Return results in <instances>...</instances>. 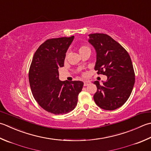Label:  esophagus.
<instances>
[{"mask_svg": "<svg viewBox=\"0 0 151 151\" xmlns=\"http://www.w3.org/2000/svg\"><path fill=\"white\" fill-rule=\"evenodd\" d=\"M90 83V81H84V85L85 86H88Z\"/></svg>", "mask_w": 151, "mask_h": 151, "instance_id": "obj_1", "label": "esophagus"}]
</instances>
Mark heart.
I'll return each mask as SVG.
<instances>
[{"label":"heart","mask_w":151,"mask_h":151,"mask_svg":"<svg viewBox=\"0 0 151 151\" xmlns=\"http://www.w3.org/2000/svg\"><path fill=\"white\" fill-rule=\"evenodd\" d=\"M85 51H90V49L87 46H81L79 48V53L81 54L82 52H84Z\"/></svg>","instance_id":"heart-1"}]
</instances>
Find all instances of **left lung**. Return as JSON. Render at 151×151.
Listing matches in <instances>:
<instances>
[{
  "label": "left lung",
  "instance_id": "left-lung-1",
  "mask_svg": "<svg viewBox=\"0 0 151 151\" xmlns=\"http://www.w3.org/2000/svg\"><path fill=\"white\" fill-rule=\"evenodd\" d=\"M89 42L96 52L94 69L98 74L107 76L100 84L95 81L97 91L93 99L105 110L120 107L130 96L135 83V73L128 52L110 36L103 33L89 35Z\"/></svg>",
  "mask_w": 151,
  "mask_h": 151
}]
</instances>
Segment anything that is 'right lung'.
I'll return each instance as SVG.
<instances>
[{"label":"right lung","instance_id":"right-lung-1","mask_svg":"<svg viewBox=\"0 0 151 151\" xmlns=\"http://www.w3.org/2000/svg\"><path fill=\"white\" fill-rule=\"evenodd\" d=\"M74 37L46 40L35 52L29 69V81L35 99L44 110L54 114L73 111L84 85L82 81L59 79L58 69L64 65L66 52Z\"/></svg>","mask_w":151,"mask_h":151}]
</instances>
